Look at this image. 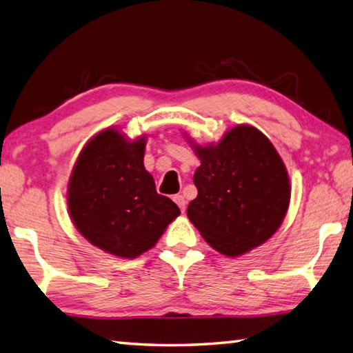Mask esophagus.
I'll list each match as a JSON object with an SVG mask.
<instances>
[{
	"instance_id": "obj_1",
	"label": "esophagus",
	"mask_w": 353,
	"mask_h": 353,
	"mask_svg": "<svg viewBox=\"0 0 353 353\" xmlns=\"http://www.w3.org/2000/svg\"><path fill=\"white\" fill-rule=\"evenodd\" d=\"M174 201L178 204V208L181 209V212L185 210V199H184L183 195H175L174 196Z\"/></svg>"
}]
</instances>
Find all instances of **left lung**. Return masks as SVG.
I'll use <instances>...</instances> for the list:
<instances>
[{
  "instance_id": "left-lung-1",
  "label": "left lung",
  "mask_w": 353,
  "mask_h": 353,
  "mask_svg": "<svg viewBox=\"0 0 353 353\" xmlns=\"http://www.w3.org/2000/svg\"><path fill=\"white\" fill-rule=\"evenodd\" d=\"M184 137L201 163L188 216L204 241L225 256H239L274 236L292 188L270 139L250 124L234 125L218 143L199 144L188 132Z\"/></svg>"
}]
</instances>
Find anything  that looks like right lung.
Wrapping results in <instances>:
<instances>
[{"label": "right lung", "instance_id": "1", "mask_svg": "<svg viewBox=\"0 0 353 353\" xmlns=\"http://www.w3.org/2000/svg\"><path fill=\"white\" fill-rule=\"evenodd\" d=\"M148 137L129 138L119 128L92 137L73 165L68 210L73 225L105 254L134 259L155 248L179 215L170 198L157 194L144 168Z\"/></svg>", "mask_w": 353, "mask_h": 353}]
</instances>
